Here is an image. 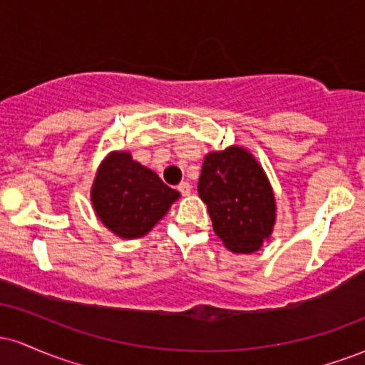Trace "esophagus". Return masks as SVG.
<instances>
[{
  "instance_id": "1",
  "label": "esophagus",
  "mask_w": 365,
  "mask_h": 365,
  "mask_svg": "<svg viewBox=\"0 0 365 365\" xmlns=\"http://www.w3.org/2000/svg\"><path fill=\"white\" fill-rule=\"evenodd\" d=\"M178 190H180V194H182V195H188L192 192V185L188 182H182L178 185Z\"/></svg>"
}]
</instances>
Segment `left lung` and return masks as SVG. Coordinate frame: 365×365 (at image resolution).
Here are the masks:
<instances>
[{
    "mask_svg": "<svg viewBox=\"0 0 365 365\" xmlns=\"http://www.w3.org/2000/svg\"><path fill=\"white\" fill-rule=\"evenodd\" d=\"M197 192L207 204L212 228L226 249L249 254L269 238L276 217L274 195L259 163L245 149L207 154Z\"/></svg>",
    "mask_w": 365,
    "mask_h": 365,
    "instance_id": "1",
    "label": "left lung"
}]
</instances>
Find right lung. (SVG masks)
I'll list each match as a JSON object with an SVG mask.
<instances>
[{
    "label": "right lung",
    "mask_w": 365,
    "mask_h": 365,
    "mask_svg": "<svg viewBox=\"0 0 365 365\" xmlns=\"http://www.w3.org/2000/svg\"><path fill=\"white\" fill-rule=\"evenodd\" d=\"M180 192L128 153H111L98 171L92 204L104 226L121 238H139L166 215Z\"/></svg>",
    "instance_id": "right-lung-1"
}]
</instances>
